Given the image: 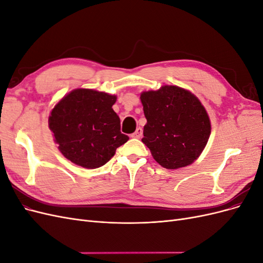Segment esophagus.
I'll return each instance as SVG.
<instances>
[{
  "label": "esophagus",
  "instance_id": "obj_1",
  "mask_svg": "<svg viewBox=\"0 0 263 263\" xmlns=\"http://www.w3.org/2000/svg\"><path fill=\"white\" fill-rule=\"evenodd\" d=\"M142 136V129L140 128V127H138V128L136 129V132H135L134 134H132V137L133 138H140Z\"/></svg>",
  "mask_w": 263,
  "mask_h": 263
}]
</instances>
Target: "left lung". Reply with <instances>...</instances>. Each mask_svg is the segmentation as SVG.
I'll list each match as a JSON object with an SVG mask.
<instances>
[{"label":"left lung","instance_id":"8db88e82","mask_svg":"<svg viewBox=\"0 0 263 263\" xmlns=\"http://www.w3.org/2000/svg\"><path fill=\"white\" fill-rule=\"evenodd\" d=\"M147 124L141 141L155 160L169 170L193 163L211 135V121L195 95L177 85L140 94Z\"/></svg>","mask_w":263,"mask_h":263}]
</instances>
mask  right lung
<instances>
[{"label": "right lung", "mask_w": 263, "mask_h": 263, "mask_svg": "<svg viewBox=\"0 0 263 263\" xmlns=\"http://www.w3.org/2000/svg\"><path fill=\"white\" fill-rule=\"evenodd\" d=\"M116 95L74 89L50 110L49 129L60 153L85 169L104 165L129 139L121 133V119L112 106Z\"/></svg>", "instance_id": "right-lung-1"}]
</instances>
